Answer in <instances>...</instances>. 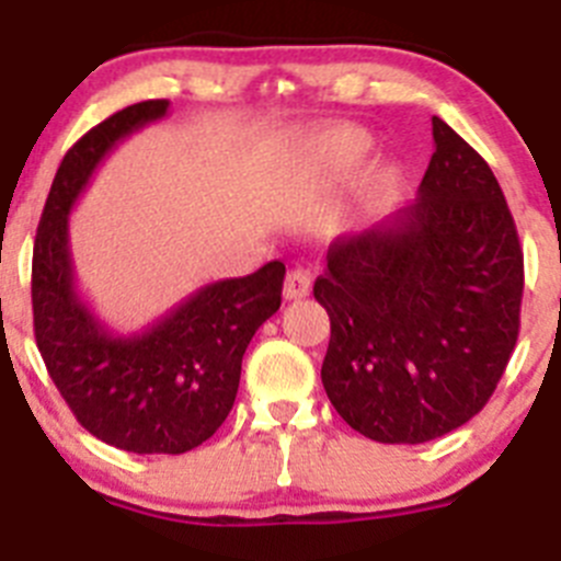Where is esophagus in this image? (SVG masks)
Returning <instances> with one entry per match:
<instances>
[{
    "label": "esophagus",
    "mask_w": 561,
    "mask_h": 561,
    "mask_svg": "<svg viewBox=\"0 0 561 561\" xmlns=\"http://www.w3.org/2000/svg\"><path fill=\"white\" fill-rule=\"evenodd\" d=\"M312 279L307 271H290L285 279V299H305L307 293H310Z\"/></svg>",
    "instance_id": "34e87169"
}]
</instances>
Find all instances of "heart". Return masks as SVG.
<instances>
[{"label":"heart","mask_w":561,"mask_h":561,"mask_svg":"<svg viewBox=\"0 0 561 561\" xmlns=\"http://www.w3.org/2000/svg\"><path fill=\"white\" fill-rule=\"evenodd\" d=\"M368 148H371V139H368L366 130L341 125V128H330L324 134H318L310 142V148H307V153H310L316 164L327 170H352L355 164H360Z\"/></svg>","instance_id":"1"}]
</instances>
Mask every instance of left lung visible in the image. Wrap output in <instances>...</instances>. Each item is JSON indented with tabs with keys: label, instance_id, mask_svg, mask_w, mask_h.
Returning <instances> with one entry per match:
<instances>
[{
	"label": "left lung",
	"instance_id": "1",
	"mask_svg": "<svg viewBox=\"0 0 561 561\" xmlns=\"http://www.w3.org/2000/svg\"><path fill=\"white\" fill-rule=\"evenodd\" d=\"M419 198L337 237L318 276L330 316L321 382L343 422L382 444H422L476 416L519 332L523 249L486 161L433 117Z\"/></svg>",
	"mask_w": 561,
	"mask_h": 561
}]
</instances>
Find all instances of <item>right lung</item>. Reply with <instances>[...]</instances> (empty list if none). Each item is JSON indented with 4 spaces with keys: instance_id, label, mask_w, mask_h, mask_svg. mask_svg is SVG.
Here are the masks:
<instances>
[{
    "instance_id": "right-lung-1",
    "label": "right lung",
    "mask_w": 561,
    "mask_h": 561,
    "mask_svg": "<svg viewBox=\"0 0 561 561\" xmlns=\"http://www.w3.org/2000/svg\"><path fill=\"white\" fill-rule=\"evenodd\" d=\"M168 108V100L128 105L69 148L33 245V327L49 377L85 431L139 456H179L215 436L234 405L245 346L279 310L285 282L279 260L211 282L136 335L111 332L80 299L69 211L114 145Z\"/></svg>"
}]
</instances>
